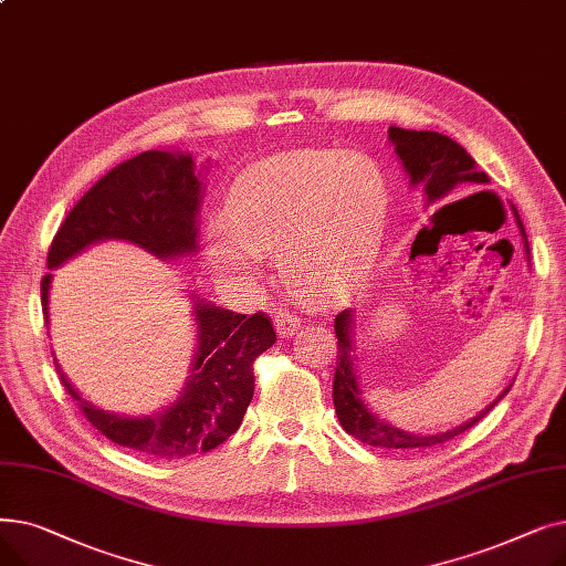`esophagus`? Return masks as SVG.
Masks as SVG:
<instances>
[{
	"label": "esophagus",
	"instance_id": "34e87169",
	"mask_svg": "<svg viewBox=\"0 0 566 566\" xmlns=\"http://www.w3.org/2000/svg\"><path fill=\"white\" fill-rule=\"evenodd\" d=\"M301 318L295 314H289V312H277L275 314V331L280 337H291L295 331L301 328Z\"/></svg>",
	"mask_w": 566,
	"mask_h": 566
}]
</instances>
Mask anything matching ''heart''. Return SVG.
<instances>
[{"label": "heart", "instance_id": "1", "mask_svg": "<svg viewBox=\"0 0 566 566\" xmlns=\"http://www.w3.org/2000/svg\"><path fill=\"white\" fill-rule=\"evenodd\" d=\"M385 176L363 154L298 151L254 165L227 201L229 222L208 229V259L229 280H252L259 259H277L303 295L348 284L376 248Z\"/></svg>", "mask_w": 566, "mask_h": 566}]
</instances>
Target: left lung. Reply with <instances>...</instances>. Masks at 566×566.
I'll use <instances>...</instances> for the list:
<instances>
[{
    "instance_id": "1",
    "label": "left lung",
    "mask_w": 566,
    "mask_h": 566,
    "mask_svg": "<svg viewBox=\"0 0 566 566\" xmlns=\"http://www.w3.org/2000/svg\"><path fill=\"white\" fill-rule=\"evenodd\" d=\"M388 135L410 186L412 188L420 186L424 190L427 203H436L442 197H448L457 186L489 184L486 171H480L478 163L470 158L465 148L454 139H450L448 135H440L433 130H403L397 126H390ZM514 218L523 238L525 256L530 261L527 235L516 208H514ZM335 333H337V369H335V382H333L335 412L346 433L358 438L365 444H371V448L412 450V448H433V444L448 442L454 436L478 424L484 415L512 390L514 380L497 395L493 403H489L484 410L474 415V418H470L468 422L454 429L440 431V433H410L390 424L388 420L378 418V415L363 399L358 369H355V358H353V310H344L335 316Z\"/></svg>"
}]
</instances>
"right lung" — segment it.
Wrapping results in <instances>:
<instances>
[{
  "label": "right lung",
  "instance_id": "right-lung-1",
  "mask_svg": "<svg viewBox=\"0 0 566 566\" xmlns=\"http://www.w3.org/2000/svg\"><path fill=\"white\" fill-rule=\"evenodd\" d=\"M206 167V165H203ZM203 171V169H201ZM201 171L190 154L144 151L109 169L59 227L48 252L56 271L86 248L126 241L163 261L197 252V216L203 199ZM50 282H41V305L50 323ZM197 350L176 401L151 415H118L82 399L56 367L84 418L105 438L154 459H184L211 452L238 431L254 395L252 363L277 337L263 312L233 314L192 298ZM56 365V358H54Z\"/></svg>",
  "mask_w": 566,
  "mask_h": 566
}]
</instances>
